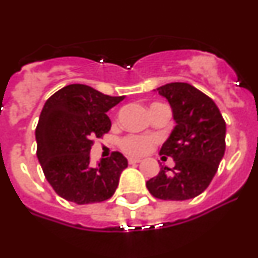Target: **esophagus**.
Returning <instances> with one entry per match:
<instances>
[{
  "label": "esophagus",
  "mask_w": 258,
  "mask_h": 258,
  "mask_svg": "<svg viewBox=\"0 0 258 258\" xmlns=\"http://www.w3.org/2000/svg\"><path fill=\"white\" fill-rule=\"evenodd\" d=\"M127 161H129V164H137V163H140L141 159H137V157H129Z\"/></svg>",
  "instance_id": "1"
}]
</instances>
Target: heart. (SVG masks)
Returning a JSON list of instances; mask_svg holds the SVG:
<instances>
[{"label": "heart", "mask_w": 258, "mask_h": 258, "mask_svg": "<svg viewBox=\"0 0 258 258\" xmlns=\"http://www.w3.org/2000/svg\"><path fill=\"white\" fill-rule=\"evenodd\" d=\"M155 140L151 137L127 136L121 141V147L131 155H145L152 149Z\"/></svg>", "instance_id": "obj_1"}]
</instances>
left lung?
I'll return each instance as SVG.
<instances>
[{
  "mask_svg": "<svg viewBox=\"0 0 258 258\" xmlns=\"http://www.w3.org/2000/svg\"><path fill=\"white\" fill-rule=\"evenodd\" d=\"M156 90L169 102L175 121L159 154L172 157L174 166H161L146 186L156 199H192L217 172L226 147V122L211 98L190 84L170 83Z\"/></svg>",
  "mask_w": 258,
  "mask_h": 258,
  "instance_id": "8db88e82",
  "label": "left lung"
}]
</instances>
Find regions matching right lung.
<instances>
[{
	"label": "right lung",
	"mask_w": 258,
	"mask_h": 258,
	"mask_svg": "<svg viewBox=\"0 0 258 258\" xmlns=\"http://www.w3.org/2000/svg\"><path fill=\"white\" fill-rule=\"evenodd\" d=\"M83 84H72L51 95L36 127L37 157L47 182L59 197L76 204L109 199L118 186L127 160L115 151L90 164L95 137L111 129L109 109L124 99Z\"/></svg>",
	"instance_id": "right-lung-1"
}]
</instances>
